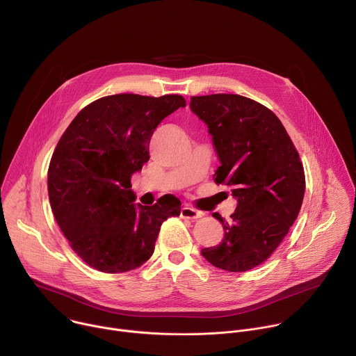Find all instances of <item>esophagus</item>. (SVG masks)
<instances>
[{"label":"esophagus","instance_id":"esophagus-1","mask_svg":"<svg viewBox=\"0 0 356 356\" xmlns=\"http://www.w3.org/2000/svg\"><path fill=\"white\" fill-rule=\"evenodd\" d=\"M180 215H181V218H187V219H198L202 216V212L197 211L188 205H184L180 211Z\"/></svg>","mask_w":356,"mask_h":356}]
</instances>
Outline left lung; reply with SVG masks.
Listing matches in <instances>:
<instances>
[{
  "instance_id": "obj_1",
  "label": "left lung",
  "mask_w": 356,
  "mask_h": 356,
  "mask_svg": "<svg viewBox=\"0 0 356 356\" xmlns=\"http://www.w3.org/2000/svg\"><path fill=\"white\" fill-rule=\"evenodd\" d=\"M191 110L208 126L220 166L215 183L232 188L238 207L219 245L201 250L216 268L243 273L264 263L298 218L305 170L280 118L261 103L232 93L193 96Z\"/></svg>"
}]
</instances>
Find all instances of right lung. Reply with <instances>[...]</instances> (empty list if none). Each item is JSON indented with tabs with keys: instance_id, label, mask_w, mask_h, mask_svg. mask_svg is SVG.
<instances>
[{
	"instance_id": "add662e5",
	"label": "right lung",
	"mask_w": 356,
	"mask_h": 356,
	"mask_svg": "<svg viewBox=\"0 0 356 356\" xmlns=\"http://www.w3.org/2000/svg\"><path fill=\"white\" fill-rule=\"evenodd\" d=\"M186 100L120 93L83 107L61 136L47 172L49 200L71 249L92 268L115 274L143 266L177 198L136 205L133 173L149 161V141Z\"/></svg>"
}]
</instances>
